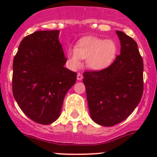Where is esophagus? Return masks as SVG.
Instances as JSON below:
<instances>
[{
  "label": "esophagus",
  "mask_w": 157,
  "mask_h": 157,
  "mask_svg": "<svg viewBox=\"0 0 157 157\" xmlns=\"http://www.w3.org/2000/svg\"><path fill=\"white\" fill-rule=\"evenodd\" d=\"M77 79L79 80V81L82 79V75L80 72H78V73L77 74Z\"/></svg>",
  "instance_id": "obj_1"
}]
</instances>
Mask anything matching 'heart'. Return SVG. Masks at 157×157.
I'll return each instance as SVG.
<instances>
[{
  "mask_svg": "<svg viewBox=\"0 0 157 157\" xmlns=\"http://www.w3.org/2000/svg\"><path fill=\"white\" fill-rule=\"evenodd\" d=\"M116 43L112 40H103L92 37H82L78 40L75 48H69L67 51L71 67L78 68L81 59H86L90 68L100 70L109 66L116 53Z\"/></svg>",
  "mask_w": 157,
  "mask_h": 157,
  "instance_id": "heart-1",
  "label": "heart"
}]
</instances>
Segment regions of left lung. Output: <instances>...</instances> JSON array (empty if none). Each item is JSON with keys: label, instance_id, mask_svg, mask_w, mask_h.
I'll use <instances>...</instances> for the list:
<instances>
[{"label": "left lung", "instance_id": "obj_1", "mask_svg": "<svg viewBox=\"0 0 157 157\" xmlns=\"http://www.w3.org/2000/svg\"><path fill=\"white\" fill-rule=\"evenodd\" d=\"M121 53L106 68L86 71L89 110L98 124L112 127L121 123L138 106L143 94V59L132 37L117 30Z\"/></svg>", "mask_w": 157, "mask_h": 157}]
</instances>
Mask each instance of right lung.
<instances>
[{
    "instance_id": "1",
    "label": "right lung",
    "mask_w": 157,
    "mask_h": 157,
    "mask_svg": "<svg viewBox=\"0 0 157 157\" xmlns=\"http://www.w3.org/2000/svg\"><path fill=\"white\" fill-rule=\"evenodd\" d=\"M59 30H40L26 36L13 59L12 93L23 112L40 124L59 116L67 92L77 73L64 67L67 58Z\"/></svg>"
}]
</instances>
